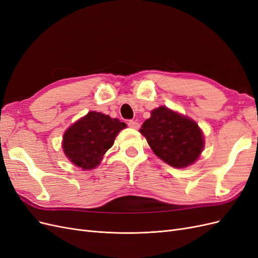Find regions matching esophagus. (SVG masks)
<instances>
[{
  "label": "esophagus",
  "instance_id": "esophagus-1",
  "mask_svg": "<svg viewBox=\"0 0 258 258\" xmlns=\"http://www.w3.org/2000/svg\"><path fill=\"white\" fill-rule=\"evenodd\" d=\"M128 126L130 128H132V129H139L140 123L138 121H136V120H129L128 121Z\"/></svg>",
  "mask_w": 258,
  "mask_h": 258
}]
</instances>
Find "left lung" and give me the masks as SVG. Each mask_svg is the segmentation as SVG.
I'll return each instance as SVG.
<instances>
[{
	"label": "left lung",
	"instance_id": "8db88e82",
	"mask_svg": "<svg viewBox=\"0 0 258 258\" xmlns=\"http://www.w3.org/2000/svg\"><path fill=\"white\" fill-rule=\"evenodd\" d=\"M140 132L156 156L175 168L191 165L204 150V137L198 124L165 106L152 111Z\"/></svg>",
	"mask_w": 258,
	"mask_h": 258
}]
</instances>
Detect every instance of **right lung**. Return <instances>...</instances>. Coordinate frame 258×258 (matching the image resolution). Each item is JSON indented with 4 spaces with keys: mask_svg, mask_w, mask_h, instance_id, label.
Returning a JSON list of instances; mask_svg holds the SVG:
<instances>
[{
    "mask_svg": "<svg viewBox=\"0 0 258 258\" xmlns=\"http://www.w3.org/2000/svg\"><path fill=\"white\" fill-rule=\"evenodd\" d=\"M126 123L110 116L89 112L70 127L63 136V151L76 167L96 168L111 148L118 132Z\"/></svg>",
    "mask_w": 258,
    "mask_h": 258,
    "instance_id": "add662e5",
    "label": "right lung"
}]
</instances>
